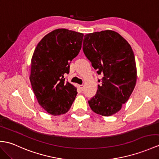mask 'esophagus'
<instances>
[{
	"mask_svg": "<svg viewBox=\"0 0 159 159\" xmlns=\"http://www.w3.org/2000/svg\"><path fill=\"white\" fill-rule=\"evenodd\" d=\"M79 89H80L81 91H83L84 90V86L83 85V84H80V85L79 86Z\"/></svg>",
	"mask_w": 159,
	"mask_h": 159,
	"instance_id": "34e87169",
	"label": "esophagus"
}]
</instances>
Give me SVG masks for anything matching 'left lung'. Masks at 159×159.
Segmentation results:
<instances>
[{
  "label": "left lung",
  "mask_w": 159,
  "mask_h": 159,
  "mask_svg": "<svg viewBox=\"0 0 159 159\" xmlns=\"http://www.w3.org/2000/svg\"><path fill=\"white\" fill-rule=\"evenodd\" d=\"M83 45L92 66L98 75H104L89 104L95 113L111 116L121 109L135 88L137 70L134 51L126 40L112 30L84 35Z\"/></svg>",
  "instance_id": "1"
}]
</instances>
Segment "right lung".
<instances>
[{
    "label": "right lung",
    "mask_w": 159,
    "mask_h": 159,
    "mask_svg": "<svg viewBox=\"0 0 159 159\" xmlns=\"http://www.w3.org/2000/svg\"><path fill=\"white\" fill-rule=\"evenodd\" d=\"M83 34L60 28L39 43L31 60L30 80L42 108L54 116L67 112L77 95L76 88L65 80L70 64L81 49Z\"/></svg>",
    "instance_id": "right-lung-1"
}]
</instances>
